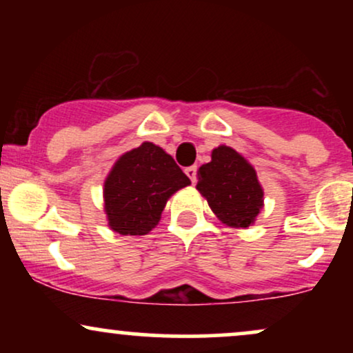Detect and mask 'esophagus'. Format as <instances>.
I'll return each instance as SVG.
<instances>
[{
  "label": "esophagus",
  "mask_w": 353,
  "mask_h": 353,
  "mask_svg": "<svg viewBox=\"0 0 353 353\" xmlns=\"http://www.w3.org/2000/svg\"><path fill=\"white\" fill-rule=\"evenodd\" d=\"M185 174H188L190 182H192V184H196V179H197V168H196V165H190V168L185 169Z\"/></svg>",
  "instance_id": "1"
}]
</instances>
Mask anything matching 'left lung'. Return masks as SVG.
Returning <instances> with one entry per match:
<instances>
[{
	"mask_svg": "<svg viewBox=\"0 0 353 353\" xmlns=\"http://www.w3.org/2000/svg\"><path fill=\"white\" fill-rule=\"evenodd\" d=\"M201 196L216 217L228 228L247 229L254 225L264 208V189L254 165L229 145L212 149L210 163L197 171Z\"/></svg>",
	"mask_w": 353,
	"mask_h": 353,
	"instance_id": "8db88e82",
	"label": "left lung"
}]
</instances>
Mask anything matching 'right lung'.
<instances>
[{"label": "right lung", "mask_w": 353, "mask_h": 353, "mask_svg": "<svg viewBox=\"0 0 353 353\" xmlns=\"http://www.w3.org/2000/svg\"><path fill=\"white\" fill-rule=\"evenodd\" d=\"M190 179L163 148L143 143L124 152L103 188L109 229L121 236H145L159 224L169 197Z\"/></svg>", "instance_id": "add662e5"}]
</instances>
